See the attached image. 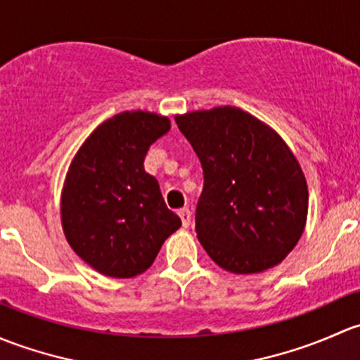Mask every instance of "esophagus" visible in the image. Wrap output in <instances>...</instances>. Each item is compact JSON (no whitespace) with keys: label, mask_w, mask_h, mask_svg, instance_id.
Here are the masks:
<instances>
[{"label":"esophagus","mask_w":360,"mask_h":360,"mask_svg":"<svg viewBox=\"0 0 360 360\" xmlns=\"http://www.w3.org/2000/svg\"><path fill=\"white\" fill-rule=\"evenodd\" d=\"M179 217H180V220H181V225H184V227L187 229L188 225H191V220H192L191 210H188V207H184V210L179 211Z\"/></svg>","instance_id":"34e87169"}]
</instances>
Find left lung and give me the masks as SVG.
Returning <instances> with one entry per match:
<instances>
[{"mask_svg":"<svg viewBox=\"0 0 360 360\" xmlns=\"http://www.w3.org/2000/svg\"><path fill=\"white\" fill-rule=\"evenodd\" d=\"M198 154L205 185L195 232L210 258L234 274H257L286 258L303 234L305 175L270 126L236 107L175 117Z\"/></svg>","mask_w":360,"mask_h":360,"instance_id":"8db88e82","label":"left lung"}]
</instances>
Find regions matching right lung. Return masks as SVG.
I'll return each mask as SVG.
<instances>
[{
    "instance_id": "obj_1",
    "label": "right lung",
    "mask_w": 360,
    "mask_h": 360,
    "mask_svg": "<svg viewBox=\"0 0 360 360\" xmlns=\"http://www.w3.org/2000/svg\"><path fill=\"white\" fill-rule=\"evenodd\" d=\"M168 131V117L126 110L103 121L70 162L62 227L77 257L103 276L146 272L181 225L158 180L143 169L149 147Z\"/></svg>"
}]
</instances>
